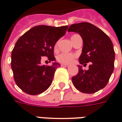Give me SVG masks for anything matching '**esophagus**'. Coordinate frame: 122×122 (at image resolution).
<instances>
[{"mask_svg":"<svg viewBox=\"0 0 122 122\" xmlns=\"http://www.w3.org/2000/svg\"><path fill=\"white\" fill-rule=\"evenodd\" d=\"M61 66L62 67H68V65H67V64H61Z\"/></svg>","mask_w":122,"mask_h":122,"instance_id":"obj_1","label":"esophagus"}]
</instances>
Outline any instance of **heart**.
<instances>
[{
	"label": "heart",
	"mask_w": 122,
	"mask_h": 122,
	"mask_svg": "<svg viewBox=\"0 0 122 122\" xmlns=\"http://www.w3.org/2000/svg\"><path fill=\"white\" fill-rule=\"evenodd\" d=\"M76 58V54H70V53H61L57 56L56 59L59 62L66 64H70L73 62Z\"/></svg>",
	"instance_id": "b5f03b06"
}]
</instances>
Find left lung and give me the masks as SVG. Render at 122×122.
Masks as SVG:
<instances>
[{"instance_id":"8db88e82","label":"left lung","mask_w":122,"mask_h":122,"mask_svg":"<svg viewBox=\"0 0 122 122\" xmlns=\"http://www.w3.org/2000/svg\"><path fill=\"white\" fill-rule=\"evenodd\" d=\"M68 31L79 33L83 39L79 63L85 66L91 62L88 70L78 66L79 71L71 78L72 82L82 93H96L107 85L114 71L115 52L112 41L101 29L87 22L72 24Z\"/></svg>"}]
</instances>
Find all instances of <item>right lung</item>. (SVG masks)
Wrapping results in <instances>:
<instances>
[{"instance_id":"obj_1","label":"right lung","mask_w":122,"mask_h":122,"mask_svg":"<svg viewBox=\"0 0 122 122\" xmlns=\"http://www.w3.org/2000/svg\"><path fill=\"white\" fill-rule=\"evenodd\" d=\"M68 27L37 25L18 39L12 52L11 67L15 83L24 92L39 95L51 86L55 70L60 66L54 62V45ZM42 56L53 61L52 66L41 65Z\"/></svg>"}]
</instances>
